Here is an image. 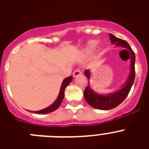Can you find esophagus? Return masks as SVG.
Segmentation results:
<instances>
[{
  "instance_id": "34e87169",
  "label": "esophagus",
  "mask_w": 149,
  "mask_h": 149,
  "mask_svg": "<svg viewBox=\"0 0 149 149\" xmlns=\"http://www.w3.org/2000/svg\"><path fill=\"white\" fill-rule=\"evenodd\" d=\"M81 72L80 69H76V70L74 71V72H73L74 77H77V76L81 75Z\"/></svg>"
}]
</instances>
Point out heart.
<instances>
[{
  "label": "heart",
  "mask_w": 149,
  "mask_h": 149,
  "mask_svg": "<svg viewBox=\"0 0 149 149\" xmlns=\"http://www.w3.org/2000/svg\"><path fill=\"white\" fill-rule=\"evenodd\" d=\"M97 44H98V42H97V41H90V42L88 43L86 48H85V52H86V54H92L94 53L96 50Z\"/></svg>",
  "instance_id": "1"
}]
</instances>
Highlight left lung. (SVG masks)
Segmentation results:
<instances>
[{
    "label": "left lung",
    "instance_id": "8db88e82",
    "mask_svg": "<svg viewBox=\"0 0 149 149\" xmlns=\"http://www.w3.org/2000/svg\"><path fill=\"white\" fill-rule=\"evenodd\" d=\"M109 36H110L112 44H114L116 46L123 47L131 52V73H130L128 79L123 87L119 89V91L111 93V94L106 95L97 94L93 92L89 85L86 86L84 90V95L86 101H87V103L94 108L104 110L115 108L125 99L129 92L131 90V86H132L134 79H135V54L131 49V46L129 45V44L126 41L116 37L111 33L109 34ZM84 74L89 79L90 78L89 70L85 71Z\"/></svg>",
    "mask_w": 149,
    "mask_h": 149
}]
</instances>
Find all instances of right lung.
Returning a JSON list of instances; mask_svg holds the SVG:
<instances>
[{
  "instance_id": "obj_1",
  "label": "right lung",
  "mask_w": 149,
  "mask_h": 149,
  "mask_svg": "<svg viewBox=\"0 0 149 149\" xmlns=\"http://www.w3.org/2000/svg\"><path fill=\"white\" fill-rule=\"evenodd\" d=\"M72 80V77H68L63 81L61 85V88H60V94H59L58 98L55 101L54 103H53L51 106L48 107H46V108L43 109V110H39V111H34V113L37 114H46V113H51V112L54 111L56 110V109L58 108L60 105L61 104L62 101H63V98H64V92H65V89L66 88V86H68L69 83H71Z\"/></svg>"
}]
</instances>
